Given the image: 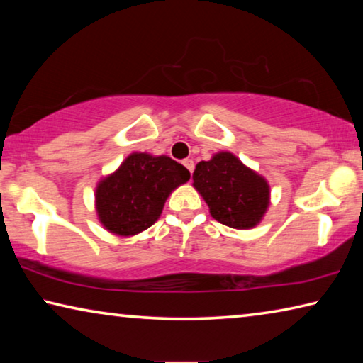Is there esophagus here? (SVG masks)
Returning a JSON list of instances; mask_svg holds the SVG:
<instances>
[{"label": "esophagus", "mask_w": 363, "mask_h": 363, "mask_svg": "<svg viewBox=\"0 0 363 363\" xmlns=\"http://www.w3.org/2000/svg\"><path fill=\"white\" fill-rule=\"evenodd\" d=\"M182 164H184V167H186V168L190 171V174L194 173V169H195V163H194V160L186 158V160H184V162H182Z\"/></svg>", "instance_id": "1"}]
</instances>
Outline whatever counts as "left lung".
<instances>
[{"label": "left lung", "mask_w": 363, "mask_h": 363, "mask_svg": "<svg viewBox=\"0 0 363 363\" xmlns=\"http://www.w3.org/2000/svg\"><path fill=\"white\" fill-rule=\"evenodd\" d=\"M194 187L210 206L211 216L233 229L255 227L269 206L266 179L229 152L196 164Z\"/></svg>", "instance_id": "8db88e82"}]
</instances>
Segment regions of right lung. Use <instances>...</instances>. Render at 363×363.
<instances>
[{
	"label": "right lung",
	"instance_id": "obj_1",
	"mask_svg": "<svg viewBox=\"0 0 363 363\" xmlns=\"http://www.w3.org/2000/svg\"><path fill=\"white\" fill-rule=\"evenodd\" d=\"M189 179V169L173 158L131 153L96 189L101 223L116 235H136L155 223L168 195Z\"/></svg>",
	"mask_w": 363,
	"mask_h": 363
}]
</instances>
